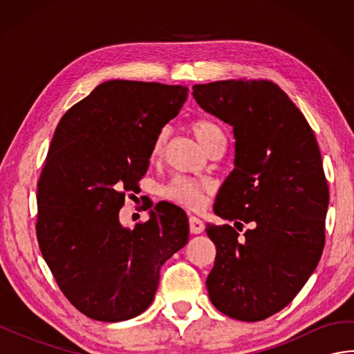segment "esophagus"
<instances>
[{
  "instance_id": "obj_1",
  "label": "esophagus",
  "mask_w": 354,
  "mask_h": 354,
  "mask_svg": "<svg viewBox=\"0 0 354 354\" xmlns=\"http://www.w3.org/2000/svg\"><path fill=\"white\" fill-rule=\"evenodd\" d=\"M204 230H205L204 222H202L201 219H198V217L192 216L190 217V231H192V234H201V232H204Z\"/></svg>"
}]
</instances>
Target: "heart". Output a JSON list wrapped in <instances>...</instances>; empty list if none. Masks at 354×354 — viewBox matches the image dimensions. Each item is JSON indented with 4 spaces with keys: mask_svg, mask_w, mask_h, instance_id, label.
<instances>
[{
    "mask_svg": "<svg viewBox=\"0 0 354 354\" xmlns=\"http://www.w3.org/2000/svg\"><path fill=\"white\" fill-rule=\"evenodd\" d=\"M190 129L194 137L198 138V141L207 150L216 146L217 142L225 140V135L221 127L205 118L193 120L190 124ZM165 142H167V131L161 129L156 133V137L152 141V147H150V160L155 161L162 155ZM205 192H207V185L199 184L185 176H176L164 187L162 196L167 201L175 202V204L184 205L192 209H199L204 207Z\"/></svg>",
    "mask_w": 354,
    "mask_h": 354,
    "instance_id": "1",
    "label": "heart"
}]
</instances>
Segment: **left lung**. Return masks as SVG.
Returning <instances> with one entry per match:
<instances>
[{
    "mask_svg": "<svg viewBox=\"0 0 354 354\" xmlns=\"http://www.w3.org/2000/svg\"><path fill=\"white\" fill-rule=\"evenodd\" d=\"M199 106L232 127L234 170L217 193L214 213L253 228L207 225L216 260L207 277L217 310L261 321L284 309L317 269L326 242L328 185L312 127L269 80L194 85Z\"/></svg>",
    "mask_w": 354,
    "mask_h": 354,
    "instance_id": "obj_1",
    "label": "left lung"
}]
</instances>
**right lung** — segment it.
Listing matches in <instances>:
<instances>
[{"instance_id": "right-lung-1", "label": "right lung", "mask_w": 354, "mask_h": 354, "mask_svg": "<svg viewBox=\"0 0 354 354\" xmlns=\"http://www.w3.org/2000/svg\"><path fill=\"white\" fill-rule=\"evenodd\" d=\"M189 88L109 80L59 122L37 183L36 236L64 295L88 318L117 322L152 304L160 269L189 242V219L155 207L126 228L120 208L149 167L152 141Z\"/></svg>"}]
</instances>
